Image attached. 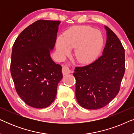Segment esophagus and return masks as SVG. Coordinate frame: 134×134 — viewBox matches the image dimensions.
I'll list each match as a JSON object with an SVG mask.
<instances>
[{"instance_id":"esophagus-1","label":"esophagus","mask_w":134,"mask_h":134,"mask_svg":"<svg viewBox=\"0 0 134 134\" xmlns=\"http://www.w3.org/2000/svg\"><path fill=\"white\" fill-rule=\"evenodd\" d=\"M62 72H63V75H66L71 72V70L67 65H64L63 66V68H62Z\"/></svg>"}]
</instances>
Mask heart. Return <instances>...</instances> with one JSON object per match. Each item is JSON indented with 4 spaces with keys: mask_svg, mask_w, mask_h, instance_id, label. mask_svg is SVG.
<instances>
[{
    "mask_svg": "<svg viewBox=\"0 0 134 134\" xmlns=\"http://www.w3.org/2000/svg\"><path fill=\"white\" fill-rule=\"evenodd\" d=\"M104 39L101 32L88 26H77L69 29L63 37L56 41L58 55L64 58L74 49L76 58L82 63H89L94 59L101 50Z\"/></svg>",
    "mask_w": 134,
    "mask_h": 134,
    "instance_id": "1",
    "label": "heart"
}]
</instances>
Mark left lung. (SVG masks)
<instances>
[{
	"label": "left lung",
	"instance_id": "1",
	"mask_svg": "<svg viewBox=\"0 0 134 134\" xmlns=\"http://www.w3.org/2000/svg\"><path fill=\"white\" fill-rule=\"evenodd\" d=\"M107 41L102 55L89 65L75 68L76 96L87 109L107 105L118 94L125 72V54L121 43L105 26Z\"/></svg>",
	"mask_w": 134,
	"mask_h": 134
}]
</instances>
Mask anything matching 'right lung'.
Masks as SVG:
<instances>
[{
  "label": "right lung",
  "mask_w": 134,
  "mask_h": 134,
  "mask_svg": "<svg viewBox=\"0 0 134 134\" xmlns=\"http://www.w3.org/2000/svg\"><path fill=\"white\" fill-rule=\"evenodd\" d=\"M60 21L39 20L25 29L13 46L10 71L16 92L30 107L43 109L54 101L63 78L51 57Z\"/></svg>",
  "instance_id": "right-lung-1"
}]
</instances>
